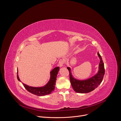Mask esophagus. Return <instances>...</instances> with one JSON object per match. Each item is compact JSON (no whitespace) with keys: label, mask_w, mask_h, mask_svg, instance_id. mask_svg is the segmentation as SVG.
Instances as JSON below:
<instances>
[{"label":"esophagus","mask_w":121,"mask_h":121,"mask_svg":"<svg viewBox=\"0 0 121 121\" xmlns=\"http://www.w3.org/2000/svg\"><path fill=\"white\" fill-rule=\"evenodd\" d=\"M64 61L62 59H61L59 60V63H58V65L60 67H62L63 65H64Z\"/></svg>","instance_id":"esophagus-1"}]
</instances>
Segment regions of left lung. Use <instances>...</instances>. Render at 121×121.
Instances as JSON below:
<instances>
[{
    "instance_id": "left-lung-1",
    "label": "left lung",
    "mask_w": 121,
    "mask_h": 121,
    "mask_svg": "<svg viewBox=\"0 0 121 121\" xmlns=\"http://www.w3.org/2000/svg\"><path fill=\"white\" fill-rule=\"evenodd\" d=\"M98 55L100 59L99 70L96 75L90 78L85 80H77L72 76L70 68L67 67L69 72V78L72 87L76 92L80 93L90 92L97 88L102 82L105 74V69L101 56L99 53Z\"/></svg>"
}]
</instances>
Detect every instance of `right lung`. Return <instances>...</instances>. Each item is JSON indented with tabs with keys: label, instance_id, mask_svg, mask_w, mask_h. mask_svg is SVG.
Masks as SVG:
<instances>
[{
	"label": "right lung",
	"instance_id": "add662e5",
	"mask_svg": "<svg viewBox=\"0 0 121 121\" xmlns=\"http://www.w3.org/2000/svg\"><path fill=\"white\" fill-rule=\"evenodd\" d=\"M59 71V67H56L54 68L50 72L51 77L50 80L46 85L42 87H32L29 86L24 83H22L25 88L30 93L39 96L46 95L51 93L55 90L56 77L58 72ZM17 79L21 81L17 72Z\"/></svg>",
	"mask_w": 121,
	"mask_h": 121
}]
</instances>
